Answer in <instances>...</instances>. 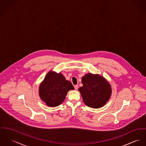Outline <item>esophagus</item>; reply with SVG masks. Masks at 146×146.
Returning a JSON list of instances; mask_svg holds the SVG:
<instances>
[{
	"instance_id": "obj_1",
	"label": "esophagus",
	"mask_w": 146,
	"mask_h": 146,
	"mask_svg": "<svg viewBox=\"0 0 146 146\" xmlns=\"http://www.w3.org/2000/svg\"><path fill=\"white\" fill-rule=\"evenodd\" d=\"M74 89L76 90H77L78 89V85H75L74 86Z\"/></svg>"
}]
</instances>
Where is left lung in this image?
<instances>
[{
    "label": "left lung",
    "mask_w": 146,
    "mask_h": 146,
    "mask_svg": "<svg viewBox=\"0 0 146 146\" xmlns=\"http://www.w3.org/2000/svg\"><path fill=\"white\" fill-rule=\"evenodd\" d=\"M82 83L83 86L78 90L87 106L99 108L109 100L111 95V86L101 76L88 73L82 78Z\"/></svg>",
    "instance_id": "left-lung-1"
}]
</instances>
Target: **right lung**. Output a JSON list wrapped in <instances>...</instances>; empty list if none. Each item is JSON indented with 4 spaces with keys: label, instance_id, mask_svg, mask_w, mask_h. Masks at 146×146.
<instances>
[{
    "label": "right lung",
    "instance_id": "obj_1",
    "mask_svg": "<svg viewBox=\"0 0 146 146\" xmlns=\"http://www.w3.org/2000/svg\"><path fill=\"white\" fill-rule=\"evenodd\" d=\"M74 90L69 80L60 73L49 72L39 87V96L49 107H56L64 101L68 92Z\"/></svg>",
    "mask_w": 146,
    "mask_h": 146
}]
</instances>
